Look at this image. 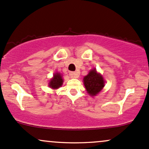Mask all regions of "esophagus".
<instances>
[{
	"label": "esophagus",
	"mask_w": 149,
	"mask_h": 149,
	"mask_svg": "<svg viewBox=\"0 0 149 149\" xmlns=\"http://www.w3.org/2000/svg\"><path fill=\"white\" fill-rule=\"evenodd\" d=\"M70 76L71 78H74V79H77L79 77V72L76 71V72H70Z\"/></svg>",
	"instance_id": "esophagus-1"
}]
</instances>
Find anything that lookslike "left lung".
<instances>
[{
	"label": "left lung",
	"instance_id": "8db88e82",
	"mask_svg": "<svg viewBox=\"0 0 149 149\" xmlns=\"http://www.w3.org/2000/svg\"><path fill=\"white\" fill-rule=\"evenodd\" d=\"M84 84L90 96H96L105 86V81L102 75L97 72L96 69L90 70L84 77Z\"/></svg>",
	"mask_w": 149,
	"mask_h": 149
}]
</instances>
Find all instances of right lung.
Wrapping results in <instances>:
<instances>
[{
  "label": "right lung",
  "mask_w": 149,
  "mask_h": 149,
  "mask_svg": "<svg viewBox=\"0 0 149 149\" xmlns=\"http://www.w3.org/2000/svg\"><path fill=\"white\" fill-rule=\"evenodd\" d=\"M63 79L62 77V75L60 73L57 72L53 74V77L51 79L49 82V87L53 89H56V88H60L63 85Z\"/></svg>",
  "instance_id": "1"
}]
</instances>
